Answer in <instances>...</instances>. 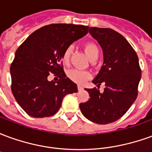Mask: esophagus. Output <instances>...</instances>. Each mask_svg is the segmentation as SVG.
<instances>
[{
  "label": "esophagus",
  "mask_w": 152,
  "mask_h": 152,
  "mask_svg": "<svg viewBox=\"0 0 152 152\" xmlns=\"http://www.w3.org/2000/svg\"><path fill=\"white\" fill-rule=\"evenodd\" d=\"M77 88H78V90H79V91H81V90L84 89V88H83L81 86H77Z\"/></svg>",
  "instance_id": "34e87169"
}]
</instances>
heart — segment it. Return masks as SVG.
<instances>
[{"label": "heart", "instance_id": "b5f03b06", "mask_svg": "<svg viewBox=\"0 0 152 152\" xmlns=\"http://www.w3.org/2000/svg\"><path fill=\"white\" fill-rule=\"evenodd\" d=\"M84 48L86 50L87 55L89 58V59H95L99 55V49L98 45L94 42H86L84 45ZM72 51V48L71 46L66 47L65 50L63 51L62 55V61L63 63L66 65L69 63L70 57ZM90 73L87 71H82V70L72 69L70 70L67 72V76L70 80H72L73 82L77 84H83L86 80L90 78Z\"/></svg>", "mask_w": 152, "mask_h": 152}]
</instances>
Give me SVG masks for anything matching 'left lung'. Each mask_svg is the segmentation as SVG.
<instances>
[{
    "label": "left lung",
    "instance_id": "left-lung-1",
    "mask_svg": "<svg viewBox=\"0 0 152 152\" xmlns=\"http://www.w3.org/2000/svg\"><path fill=\"white\" fill-rule=\"evenodd\" d=\"M103 52V65L93 80L98 88L102 83L106 88L86 89L89 100L80 104V111L92 122L106 124L124 115L137 99L141 68L135 50L125 38L112 28H89Z\"/></svg>",
    "mask_w": 152,
    "mask_h": 152
}]
</instances>
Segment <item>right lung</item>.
Here are the masks:
<instances>
[{
    "mask_svg": "<svg viewBox=\"0 0 152 152\" xmlns=\"http://www.w3.org/2000/svg\"><path fill=\"white\" fill-rule=\"evenodd\" d=\"M89 28L66 23L46 25L32 32L16 50L10 65L11 90L30 116H52L66 94L78 91L76 84L66 77L61 60L66 47L86 36ZM50 73L60 80L49 82Z\"/></svg>",
    "mask_w": 152,
    "mask_h": 152,
    "instance_id": "right-lung-1",
    "label": "right lung"
}]
</instances>
